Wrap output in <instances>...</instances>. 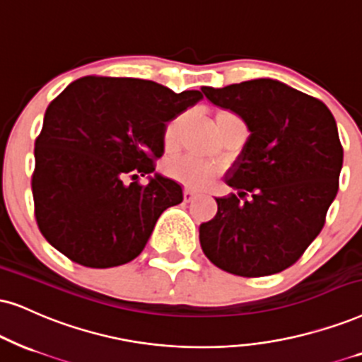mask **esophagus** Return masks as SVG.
I'll return each mask as SVG.
<instances>
[{
  "label": "esophagus",
  "mask_w": 362,
  "mask_h": 362,
  "mask_svg": "<svg viewBox=\"0 0 362 362\" xmlns=\"http://www.w3.org/2000/svg\"><path fill=\"white\" fill-rule=\"evenodd\" d=\"M195 197H197L195 192H192V190H189V189H187V190L184 192V200H185V202H192V200H194Z\"/></svg>",
  "instance_id": "34e87169"
}]
</instances>
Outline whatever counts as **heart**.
I'll return each instance as SVG.
<instances>
[{"label": "heart", "mask_w": 362, "mask_h": 362, "mask_svg": "<svg viewBox=\"0 0 362 362\" xmlns=\"http://www.w3.org/2000/svg\"><path fill=\"white\" fill-rule=\"evenodd\" d=\"M177 122H172L165 128V144L175 139ZM165 173L178 184L189 187V189H204L212 184V180L217 177L218 165L214 160L199 157L194 153H184L170 157L165 162Z\"/></svg>", "instance_id": "obj_1"}]
</instances>
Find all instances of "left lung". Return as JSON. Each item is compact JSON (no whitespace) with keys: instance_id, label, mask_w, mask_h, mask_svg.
I'll list each match as a JSON object with an SVG mask.
<instances>
[{"instance_id":"obj_1","label":"left lung","mask_w":362,"mask_h":362,"mask_svg":"<svg viewBox=\"0 0 362 362\" xmlns=\"http://www.w3.org/2000/svg\"><path fill=\"white\" fill-rule=\"evenodd\" d=\"M202 91L250 132L226 175L237 194L215 199L217 214L200 226L204 254L235 276L282 272L322 230L339 189L336 120L321 100L271 78Z\"/></svg>"}]
</instances>
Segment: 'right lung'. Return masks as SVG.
I'll return each instance as SVG.
<instances>
[{"mask_svg": "<svg viewBox=\"0 0 362 362\" xmlns=\"http://www.w3.org/2000/svg\"><path fill=\"white\" fill-rule=\"evenodd\" d=\"M202 98L140 78L83 76L45 113L31 190L40 232L73 262L93 269L140 255L182 187L155 173L165 123ZM149 175L148 185L139 176Z\"/></svg>", "mask_w": 362, "mask_h": 362, "instance_id": "add662e5", "label": "right lung"}]
</instances>
